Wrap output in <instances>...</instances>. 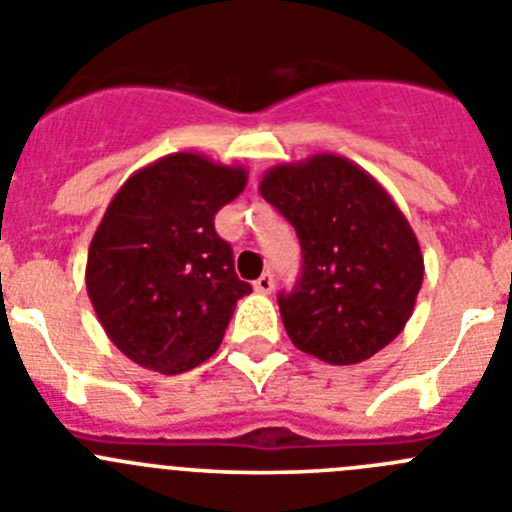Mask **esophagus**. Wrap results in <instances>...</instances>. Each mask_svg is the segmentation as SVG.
<instances>
[{
  "label": "esophagus",
  "instance_id": "34e87169",
  "mask_svg": "<svg viewBox=\"0 0 512 512\" xmlns=\"http://www.w3.org/2000/svg\"><path fill=\"white\" fill-rule=\"evenodd\" d=\"M255 290L262 295H270L272 290H275V278H272L270 272H265V275H260V278L255 280Z\"/></svg>",
  "mask_w": 512,
  "mask_h": 512
}]
</instances>
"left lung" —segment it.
<instances>
[{
    "instance_id": "left-lung-1",
    "label": "left lung",
    "mask_w": 512,
    "mask_h": 512,
    "mask_svg": "<svg viewBox=\"0 0 512 512\" xmlns=\"http://www.w3.org/2000/svg\"><path fill=\"white\" fill-rule=\"evenodd\" d=\"M265 202L295 227L303 272L280 293L295 348L333 366L361 364L389 346L412 315L424 257L389 191L336 154L272 166Z\"/></svg>"
}]
</instances>
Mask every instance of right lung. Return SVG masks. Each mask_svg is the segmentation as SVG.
I'll return each instance as SVG.
<instances>
[{"label":"right lung","instance_id":"right-lung-1","mask_svg":"<svg viewBox=\"0 0 512 512\" xmlns=\"http://www.w3.org/2000/svg\"><path fill=\"white\" fill-rule=\"evenodd\" d=\"M245 184L242 166L181 151L128 176L105 209L88 250V298L113 346L143 369L204 364L252 293L214 229Z\"/></svg>","mask_w":512,"mask_h":512}]
</instances>
